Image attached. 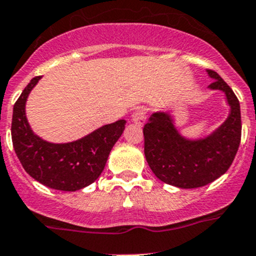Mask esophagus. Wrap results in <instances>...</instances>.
Instances as JSON below:
<instances>
[{
    "mask_svg": "<svg viewBox=\"0 0 256 256\" xmlns=\"http://www.w3.org/2000/svg\"><path fill=\"white\" fill-rule=\"evenodd\" d=\"M144 121H146V112H144V109L141 108V109L135 110L132 114V122L136 124L138 126H142Z\"/></svg>",
    "mask_w": 256,
    "mask_h": 256,
    "instance_id": "obj_1",
    "label": "esophagus"
}]
</instances>
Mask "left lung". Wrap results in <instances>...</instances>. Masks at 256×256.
<instances>
[{"label": "left lung", "mask_w": 256, "mask_h": 256, "mask_svg": "<svg viewBox=\"0 0 256 256\" xmlns=\"http://www.w3.org/2000/svg\"><path fill=\"white\" fill-rule=\"evenodd\" d=\"M210 89L223 90L230 105V115L212 136L200 141L183 138L164 112H156L144 126V157L158 180L180 188H198L226 174L238 152L242 138L239 100L216 72Z\"/></svg>", "instance_id": "left-lung-1"}]
</instances>
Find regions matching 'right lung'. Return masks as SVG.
<instances>
[{
    "instance_id": "1",
    "label": "right lung",
    "mask_w": 256,
    "mask_h": 256,
    "mask_svg": "<svg viewBox=\"0 0 256 256\" xmlns=\"http://www.w3.org/2000/svg\"><path fill=\"white\" fill-rule=\"evenodd\" d=\"M40 76H34L14 102L12 144L24 171L42 184L58 190H82L102 174L112 146L125 128L118 120L69 144H49L30 130L24 105L28 94Z\"/></svg>"
}]
</instances>
